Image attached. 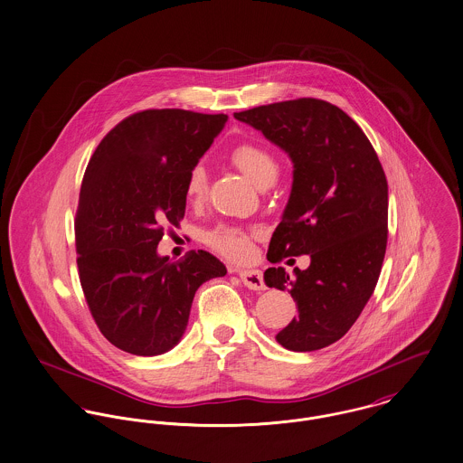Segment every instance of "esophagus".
Instances as JSON below:
<instances>
[{"instance_id":"esophagus-1","label":"esophagus","mask_w":463,"mask_h":463,"mask_svg":"<svg viewBox=\"0 0 463 463\" xmlns=\"http://www.w3.org/2000/svg\"><path fill=\"white\" fill-rule=\"evenodd\" d=\"M240 279L251 290H264L266 288L262 273L259 269H241Z\"/></svg>"}]
</instances>
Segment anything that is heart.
Returning <instances> with one entry per match:
<instances>
[{
  "label": "heart",
  "instance_id": "heart-1",
  "mask_svg": "<svg viewBox=\"0 0 463 463\" xmlns=\"http://www.w3.org/2000/svg\"><path fill=\"white\" fill-rule=\"evenodd\" d=\"M231 162L232 165L243 173L247 178L257 186H268L271 184L280 171V165L271 151H268L264 146L255 143L238 144L231 151ZM208 186V175L206 169L197 164L188 171V176L184 181V194L188 201H201L206 194ZM253 232L240 229V227H218L206 236V241L212 249L218 253L225 255L232 260H249L253 255Z\"/></svg>",
  "mask_w": 463,
  "mask_h": 463
}]
</instances>
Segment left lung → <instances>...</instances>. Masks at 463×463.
Segmentation results:
<instances>
[{"mask_svg":"<svg viewBox=\"0 0 463 463\" xmlns=\"http://www.w3.org/2000/svg\"><path fill=\"white\" fill-rule=\"evenodd\" d=\"M282 147L292 190L268 260L308 255L307 269L268 268V287L288 290L298 316L277 335L294 353L319 351L356 322L379 280L388 245V181L368 137L340 107L298 99L234 112Z\"/></svg>","mask_w":463,"mask_h":463,"instance_id":"1","label":"left lung"}]
</instances>
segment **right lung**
Listing matches in <instances>:
<instances>
[{"label": "right lung", "mask_w": 463, "mask_h": 463, "mask_svg": "<svg viewBox=\"0 0 463 463\" xmlns=\"http://www.w3.org/2000/svg\"><path fill=\"white\" fill-rule=\"evenodd\" d=\"M225 114L147 109L118 123L95 149L79 194L75 250L90 312L107 340L136 356L171 351L195 290L227 273L210 251L160 257L164 223L184 216L188 171Z\"/></svg>", "instance_id": "obj_1"}]
</instances>
